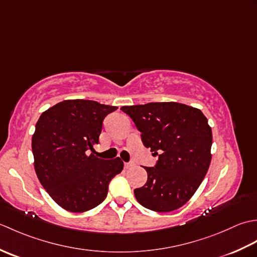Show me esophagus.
Returning a JSON list of instances; mask_svg holds the SVG:
<instances>
[{
    "label": "esophagus",
    "mask_w": 257,
    "mask_h": 257,
    "mask_svg": "<svg viewBox=\"0 0 257 257\" xmlns=\"http://www.w3.org/2000/svg\"><path fill=\"white\" fill-rule=\"evenodd\" d=\"M134 166L133 162H124V168L128 169V168H132Z\"/></svg>",
    "instance_id": "esophagus-1"
}]
</instances>
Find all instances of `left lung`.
Wrapping results in <instances>:
<instances>
[{
    "label": "left lung",
    "mask_w": 257,
    "mask_h": 257,
    "mask_svg": "<svg viewBox=\"0 0 257 257\" xmlns=\"http://www.w3.org/2000/svg\"><path fill=\"white\" fill-rule=\"evenodd\" d=\"M141 133L146 148L158 160L145 167L144 187L135 189L139 203L156 212H170L191 199L211 162L212 130L200 109L179 102L123 106Z\"/></svg>",
    "instance_id": "left-lung-1"
}]
</instances>
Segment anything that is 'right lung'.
Here are the masks:
<instances>
[{"mask_svg": "<svg viewBox=\"0 0 257 257\" xmlns=\"http://www.w3.org/2000/svg\"><path fill=\"white\" fill-rule=\"evenodd\" d=\"M117 107L94 100H64L47 109L32 138L34 167L47 193L63 209L80 213L106 199L111 179L120 173V158L103 160L92 154L99 144L103 119Z\"/></svg>", "mask_w": 257, "mask_h": 257, "instance_id": "obj_1", "label": "right lung"}]
</instances>
